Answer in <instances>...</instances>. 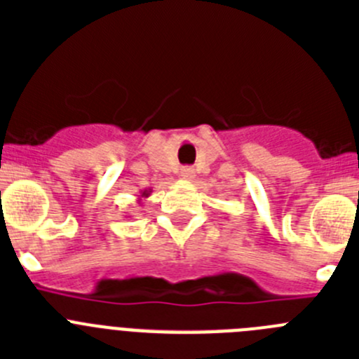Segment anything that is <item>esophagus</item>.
<instances>
[{"instance_id": "1", "label": "esophagus", "mask_w": 359, "mask_h": 359, "mask_svg": "<svg viewBox=\"0 0 359 359\" xmlns=\"http://www.w3.org/2000/svg\"><path fill=\"white\" fill-rule=\"evenodd\" d=\"M180 174H182L183 180H194V176H196V172L192 167H182Z\"/></svg>"}]
</instances>
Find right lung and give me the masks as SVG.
I'll return each instance as SVG.
<instances>
[{"instance_id": "add662e5", "label": "right lung", "mask_w": 359, "mask_h": 359, "mask_svg": "<svg viewBox=\"0 0 359 359\" xmlns=\"http://www.w3.org/2000/svg\"><path fill=\"white\" fill-rule=\"evenodd\" d=\"M151 192H152L151 189H144V190H142V192H140V196H138V199H136V201L142 203L145 198H149V196H151Z\"/></svg>"}]
</instances>
